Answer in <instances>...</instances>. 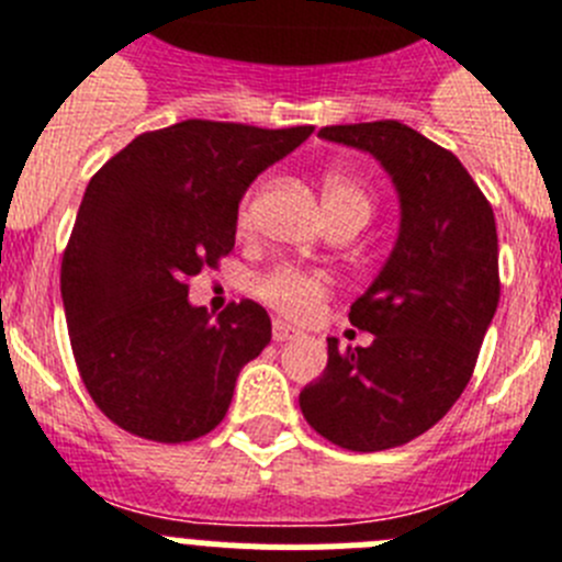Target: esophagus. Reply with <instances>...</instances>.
I'll return each instance as SVG.
<instances>
[{
    "label": "esophagus",
    "mask_w": 562,
    "mask_h": 562,
    "mask_svg": "<svg viewBox=\"0 0 562 562\" xmlns=\"http://www.w3.org/2000/svg\"><path fill=\"white\" fill-rule=\"evenodd\" d=\"M297 335H301V331L292 329V326L284 324V321H276V324H272V340L276 342L292 340V337H297Z\"/></svg>",
    "instance_id": "34e87169"
}]
</instances>
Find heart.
I'll use <instances>...</instances> for the list:
<instances>
[{"label":"heart","mask_w":562,"mask_h":562,"mask_svg":"<svg viewBox=\"0 0 562 562\" xmlns=\"http://www.w3.org/2000/svg\"><path fill=\"white\" fill-rule=\"evenodd\" d=\"M321 188H324V205L329 220L337 213H360L362 220L369 222L371 193L366 191V186L357 180L355 173L346 171V168H329L321 180ZM247 222H250V202L241 200L236 211L238 231H245ZM331 286L335 284L326 272L281 265L258 278L256 295L270 310L290 317V321H312L331 297Z\"/></svg>","instance_id":"heart-1"}]
</instances>
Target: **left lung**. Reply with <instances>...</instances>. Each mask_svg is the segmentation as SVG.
<instances>
[{
    "instance_id": "1",
    "label": "left lung",
    "mask_w": 562,
    "mask_h": 562,
    "mask_svg": "<svg viewBox=\"0 0 562 562\" xmlns=\"http://www.w3.org/2000/svg\"><path fill=\"white\" fill-rule=\"evenodd\" d=\"M321 137L374 154L400 191L394 252L349 312L374 340L340 349L329 337L324 374L297 396L324 439L374 453L434 428L473 376L501 297L495 213L459 157L405 123L324 126Z\"/></svg>"
}]
</instances>
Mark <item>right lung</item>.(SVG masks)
Wrapping results in <instances>:
<instances>
[{
	"label": "right lung",
	"mask_w": 562,
	"mask_h": 562,
	"mask_svg": "<svg viewBox=\"0 0 562 562\" xmlns=\"http://www.w3.org/2000/svg\"><path fill=\"white\" fill-rule=\"evenodd\" d=\"M312 132L182 121L137 134L89 180L61 297L78 374L117 428L180 445L225 419L270 315L245 297L213 321L188 284L233 250L247 186Z\"/></svg>",
	"instance_id": "right-lung-1"
}]
</instances>
